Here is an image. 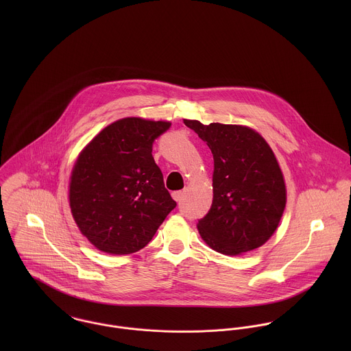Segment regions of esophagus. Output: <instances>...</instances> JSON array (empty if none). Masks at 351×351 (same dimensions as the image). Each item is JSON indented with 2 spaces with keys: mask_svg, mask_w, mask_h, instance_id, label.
Returning a JSON list of instances; mask_svg holds the SVG:
<instances>
[{
  "mask_svg": "<svg viewBox=\"0 0 351 351\" xmlns=\"http://www.w3.org/2000/svg\"><path fill=\"white\" fill-rule=\"evenodd\" d=\"M171 197L176 201H181V199H182V192L181 191H176V192L171 193Z\"/></svg>",
  "mask_w": 351,
  "mask_h": 351,
  "instance_id": "1",
  "label": "esophagus"
}]
</instances>
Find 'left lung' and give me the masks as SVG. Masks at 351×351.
I'll list each match as a JSON object with an SVG mask.
<instances>
[{
	"label": "left lung",
	"mask_w": 351,
	"mask_h": 351,
	"mask_svg": "<svg viewBox=\"0 0 351 351\" xmlns=\"http://www.w3.org/2000/svg\"><path fill=\"white\" fill-rule=\"evenodd\" d=\"M184 123L213 155L212 206L197 223L202 241L230 256L261 247L278 228L287 205L284 174L271 147L246 125Z\"/></svg>",
	"instance_id": "obj_1"
}]
</instances>
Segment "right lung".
Wrapping results in <instances>:
<instances>
[{
    "label": "right lung",
    "instance_id": "add662e5",
    "mask_svg": "<svg viewBox=\"0 0 351 351\" xmlns=\"http://www.w3.org/2000/svg\"><path fill=\"white\" fill-rule=\"evenodd\" d=\"M166 120L124 117L106 125L78 154L69 205L81 234L97 249L127 255L149 245L176 208L152 158Z\"/></svg>",
    "mask_w": 351,
    "mask_h": 351
}]
</instances>
